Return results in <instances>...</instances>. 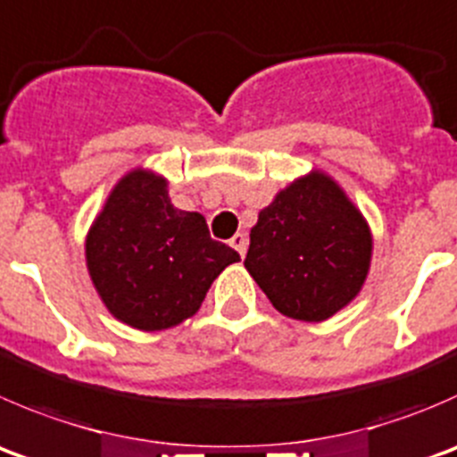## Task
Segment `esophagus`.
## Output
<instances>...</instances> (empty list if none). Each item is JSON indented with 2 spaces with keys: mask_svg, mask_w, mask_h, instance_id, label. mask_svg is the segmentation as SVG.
Returning <instances> with one entry per match:
<instances>
[{
  "mask_svg": "<svg viewBox=\"0 0 457 457\" xmlns=\"http://www.w3.org/2000/svg\"><path fill=\"white\" fill-rule=\"evenodd\" d=\"M229 245H232L234 250L238 252V254L245 256V250H247V237H245V234H241V232L234 234V237L229 238Z\"/></svg>",
  "mask_w": 457,
  "mask_h": 457,
  "instance_id": "34e87169",
  "label": "esophagus"
}]
</instances>
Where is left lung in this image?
Returning <instances> with one entry per match:
<instances>
[{
    "mask_svg": "<svg viewBox=\"0 0 457 457\" xmlns=\"http://www.w3.org/2000/svg\"><path fill=\"white\" fill-rule=\"evenodd\" d=\"M373 232L360 207L321 170L278 189L250 229L245 270L270 303L296 321H326L364 287Z\"/></svg>",
    "mask_w": 457,
    "mask_h": 457,
    "instance_id": "1",
    "label": "left lung"
}]
</instances>
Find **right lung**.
<instances>
[{
	"instance_id": "add662e5",
	"label": "right lung",
	"mask_w": 457,
	"mask_h": 457,
	"mask_svg": "<svg viewBox=\"0 0 457 457\" xmlns=\"http://www.w3.org/2000/svg\"><path fill=\"white\" fill-rule=\"evenodd\" d=\"M170 180L127 171L106 196L84 241L93 287L118 321L167 330L194 317L214 278L241 261L214 241L205 216L171 205Z\"/></svg>"
}]
</instances>
